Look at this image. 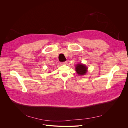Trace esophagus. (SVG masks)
Listing matches in <instances>:
<instances>
[{
	"label": "esophagus",
	"mask_w": 128,
	"mask_h": 128,
	"mask_svg": "<svg viewBox=\"0 0 128 128\" xmlns=\"http://www.w3.org/2000/svg\"><path fill=\"white\" fill-rule=\"evenodd\" d=\"M61 64H67V61L63 62H61Z\"/></svg>",
	"instance_id": "obj_1"
}]
</instances>
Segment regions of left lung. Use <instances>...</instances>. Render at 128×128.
Wrapping results in <instances>:
<instances>
[{
	"label": "left lung",
	"mask_w": 128,
	"mask_h": 128,
	"mask_svg": "<svg viewBox=\"0 0 128 128\" xmlns=\"http://www.w3.org/2000/svg\"><path fill=\"white\" fill-rule=\"evenodd\" d=\"M76 72L78 75H84L88 72V67L85 64H78L76 65Z\"/></svg>",
	"instance_id": "left-lung-1"
}]
</instances>
